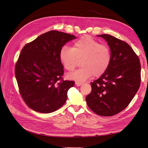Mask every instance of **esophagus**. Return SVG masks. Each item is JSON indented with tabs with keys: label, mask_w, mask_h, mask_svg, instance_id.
Returning <instances> with one entry per match:
<instances>
[{
	"label": "esophagus",
	"mask_w": 148,
	"mask_h": 148,
	"mask_svg": "<svg viewBox=\"0 0 148 148\" xmlns=\"http://www.w3.org/2000/svg\"><path fill=\"white\" fill-rule=\"evenodd\" d=\"M75 84H76V85H77V86H81L82 84H83V83H82V82H75Z\"/></svg>",
	"instance_id": "esophagus-1"
}]
</instances>
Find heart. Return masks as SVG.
Masks as SVG:
<instances>
[{
  "label": "heart",
  "instance_id": "b5f03b06",
  "mask_svg": "<svg viewBox=\"0 0 148 148\" xmlns=\"http://www.w3.org/2000/svg\"><path fill=\"white\" fill-rule=\"evenodd\" d=\"M59 59L64 68L72 71L81 60L83 67L67 75L70 79L84 82L94 75L99 77L109 69L112 62V52L108 45L100 42L90 36L76 40L71 48L64 46L59 52Z\"/></svg>",
  "mask_w": 148,
  "mask_h": 148
}]
</instances>
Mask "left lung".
<instances>
[{"mask_svg":"<svg viewBox=\"0 0 148 148\" xmlns=\"http://www.w3.org/2000/svg\"><path fill=\"white\" fill-rule=\"evenodd\" d=\"M98 36L108 43L112 62L106 72L91 83V92L86 101L96 114L110 117L124 110L135 96L141 83V64L126 42L109 34Z\"/></svg>","mask_w":148,"mask_h":148,"instance_id":"8db88e82","label":"left lung"}]
</instances>
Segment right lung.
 Wrapping results in <instances>:
<instances>
[{
    "label": "right lung",
    "mask_w": 148,
    "mask_h": 148,
    "mask_svg": "<svg viewBox=\"0 0 148 148\" xmlns=\"http://www.w3.org/2000/svg\"><path fill=\"white\" fill-rule=\"evenodd\" d=\"M74 35L52 30L39 36L23 47L15 73L20 95L29 108L38 112H53L63 106L67 91L75 82L64 80L59 59L61 48Z\"/></svg>",
    "instance_id": "add662e5"
}]
</instances>
